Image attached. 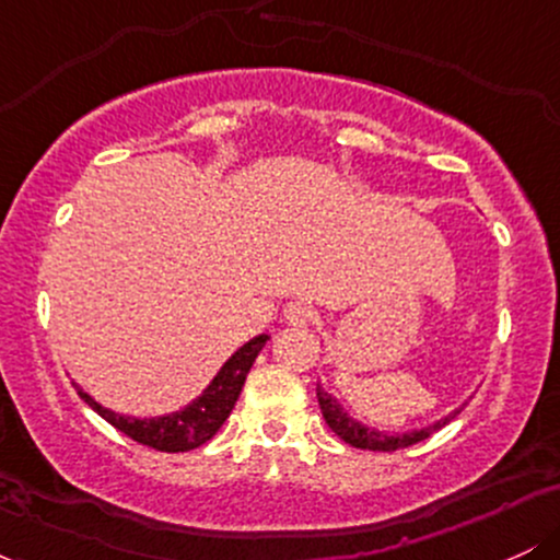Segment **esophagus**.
Returning a JSON list of instances; mask_svg holds the SVG:
<instances>
[{
    "label": "esophagus",
    "mask_w": 560,
    "mask_h": 560,
    "mask_svg": "<svg viewBox=\"0 0 560 560\" xmlns=\"http://www.w3.org/2000/svg\"><path fill=\"white\" fill-rule=\"evenodd\" d=\"M284 318H287V324H292V326H307L313 318H316V311H313L311 305H305V302L294 300V302H287Z\"/></svg>",
    "instance_id": "esophagus-1"
}]
</instances>
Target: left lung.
I'll return each instance as SVG.
<instances>
[{
	"instance_id": "8db88e82",
	"label": "left lung",
	"mask_w": 560,
	"mask_h": 560,
	"mask_svg": "<svg viewBox=\"0 0 560 560\" xmlns=\"http://www.w3.org/2000/svg\"><path fill=\"white\" fill-rule=\"evenodd\" d=\"M316 395H318V405H320V413H324L326 423H329V429L337 436H342L347 445L352 447H361V450H382V453H392V450H400V447H410L416 445V442L427 440L429 434L436 432V429H442L445 423L453 419V416L460 413V408H455L453 413L442 416L440 421L429 423V427H421V429H410V432H382V429L376 427H369V423L358 421L355 416H350L347 410L342 408V402L337 400V397L331 395V392H326L324 387H316Z\"/></svg>"
}]
</instances>
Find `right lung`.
<instances>
[{"label":"right lung","instance_id":"obj_1","mask_svg":"<svg viewBox=\"0 0 560 560\" xmlns=\"http://www.w3.org/2000/svg\"><path fill=\"white\" fill-rule=\"evenodd\" d=\"M268 339H271L268 334H258V337H253L249 342H244L240 350L221 365V371H218L213 382L202 389V395H197L189 405H184V408L165 416L139 419V416L115 413V410L96 402L89 392H83L79 387V384H73L75 389H79L81 400L86 402L89 408L96 410L102 419L110 421L115 429H120V432L131 436V440H137L147 447L163 450V453H186V450L205 445V442L223 427V421L229 419L236 400H240L244 378H247L255 358H258V352L266 347Z\"/></svg>","mask_w":560,"mask_h":560}]
</instances>
